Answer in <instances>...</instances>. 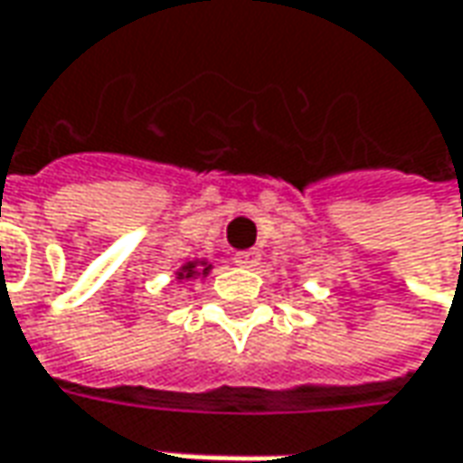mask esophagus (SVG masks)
I'll return each instance as SVG.
<instances>
[{"mask_svg":"<svg viewBox=\"0 0 463 463\" xmlns=\"http://www.w3.org/2000/svg\"><path fill=\"white\" fill-rule=\"evenodd\" d=\"M234 262L239 268H257L260 265V252L257 250H244V252L234 254Z\"/></svg>","mask_w":463,"mask_h":463,"instance_id":"obj_1","label":"esophagus"}]
</instances>
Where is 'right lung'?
<instances>
[{
	"mask_svg": "<svg viewBox=\"0 0 463 463\" xmlns=\"http://www.w3.org/2000/svg\"><path fill=\"white\" fill-rule=\"evenodd\" d=\"M211 272V265L206 260H191V262H185L178 272H175V278L178 280H194V278H206Z\"/></svg>",
	"mask_w": 463,
	"mask_h": 463,
	"instance_id": "1",
	"label": "right lung"
}]
</instances>
